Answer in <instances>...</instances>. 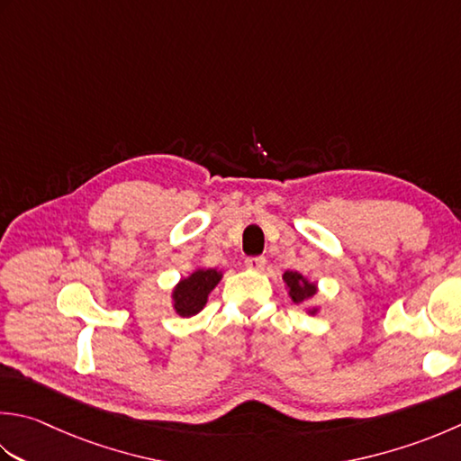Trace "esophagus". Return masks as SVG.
I'll return each instance as SVG.
<instances>
[{
	"instance_id": "esophagus-1",
	"label": "esophagus",
	"mask_w": 461,
	"mask_h": 461,
	"mask_svg": "<svg viewBox=\"0 0 461 461\" xmlns=\"http://www.w3.org/2000/svg\"><path fill=\"white\" fill-rule=\"evenodd\" d=\"M266 258H261V256H258V258H248L246 259V267L248 269H254V272H264V267H266Z\"/></svg>"
}]
</instances>
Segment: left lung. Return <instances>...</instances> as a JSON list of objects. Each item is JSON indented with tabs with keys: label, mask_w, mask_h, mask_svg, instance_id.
Here are the masks:
<instances>
[{
	"label": "left lung",
	"mask_w": 461,
	"mask_h": 461,
	"mask_svg": "<svg viewBox=\"0 0 461 461\" xmlns=\"http://www.w3.org/2000/svg\"><path fill=\"white\" fill-rule=\"evenodd\" d=\"M282 279L285 284L287 295L292 297V302L295 305L308 303L310 300H313L315 295H318V284L310 282V279L300 272H285ZM305 312H308L310 315L320 313V305H312V308H305Z\"/></svg>",
	"instance_id": "left-lung-1"
}]
</instances>
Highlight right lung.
Here are the masks:
<instances>
[{"instance_id": "1", "label": "right lung", "mask_w": 461, "mask_h": 461, "mask_svg": "<svg viewBox=\"0 0 461 461\" xmlns=\"http://www.w3.org/2000/svg\"><path fill=\"white\" fill-rule=\"evenodd\" d=\"M223 274L215 267H195L192 274L179 279L171 290V308L182 318L200 313L213 287L221 282Z\"/></svg>"}]
</instances>
